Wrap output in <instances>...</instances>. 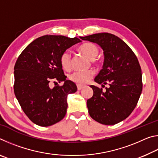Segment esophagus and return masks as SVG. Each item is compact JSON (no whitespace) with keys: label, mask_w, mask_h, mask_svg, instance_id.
Masks as SVG:
<instances>
[{"label":"esophagus","mask_w":158,"mask_h":158,"mask_svg":"<svg viewBox=\"0 0 158 158\" xmlns=\"http://www.w3.org/2000/svg\"><path fill=\"white\" fill-rule=\"evenodd\" d=\"M84 85H77V89H78V90H81V89H83V88H84Z\"/></svg>","instance_id":"obj_1"}]
</instances>
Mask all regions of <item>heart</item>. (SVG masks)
<instances>
[{
    "instance_id": "b5f03b06",
    "label": "heart",
    "mask_w": 158,
    "mask_h": 158,
    "mask_svg": "<svg viewBox=\"0 0 158 158\" xmlns=\"http://www.w3.org/2000/svg\"><path fill=\"white\" fill-rule=\"evenodd\" d=\"M78 50L83 55L89 59L93 60L97 56L99 50L95 44L86 42L81 44L78 48ZM60 63L62 68L65 69H69L71 67V56L68 52H65L62 53L60 58ZM95 73L93 70L88 71H77L74 72L69 75V79L72 81L76 83L78 85H84L89 82Z\"/></svg>"
}]
</instances>
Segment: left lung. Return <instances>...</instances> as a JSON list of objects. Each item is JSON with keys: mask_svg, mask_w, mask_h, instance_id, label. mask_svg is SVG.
<instances>
[{"mask_svg": "<svg viewBox=\"0 0 158 158\" xmlns=\"http://www.w3.org/2000/svg\"><path fill=\"white\" fill-rule=\"evenodd\" d=\"M80 38L98 44L103 50L102 69L94 81L102 86L109 85L105 92L90 85L93 95L87 100L89 115L101 124L118 123L135 109L142 90V74L137 58L124 41L113 34L96 33Z\"/></svg>", "mask_w": 158, "mask_h": 158, "instance_id": "left-lung-1", "label": "left lung"}]
</instances>
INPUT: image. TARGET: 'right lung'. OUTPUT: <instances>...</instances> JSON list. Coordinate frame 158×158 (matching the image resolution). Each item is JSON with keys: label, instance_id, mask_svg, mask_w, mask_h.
I'll use <instances>...</instances> for the list:
<instances>
[{"label": "right lung", "instance_id": "right-lung-1", "mask_svg": "<svg viewBox=\"0 0 158 158\" xmlns=\"http://www.w3.org/2000/svg\"><path fill=\"white\" fill-rule=\"evenodd\" d=\"M77 37L44 35L29 44L15 65L14 91L21 109L35 124L47 127L61 121L68 109V95L77 90L67 80L60 58L72 46L81 42ZM64 81L63 86L49 87L51 80Z\"/></svg>", "mask_w": 158, "mask_h": 158}]
</instances>
